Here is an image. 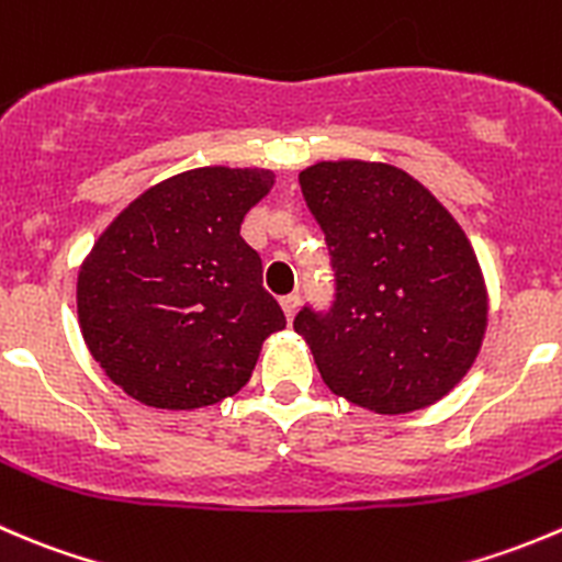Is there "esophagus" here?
Returning <instances> with one entry per match:
<instances>
[{
  "mask_svg": "<svg viewBox=\"0 0 562 562\" xmlns=\"http://www.w3.org/2000/svg\"><path fill=\"white\" fill-rule=\"evenodd\" d=\"M280 304H282V313H285V318L293 321V315H296V310H299L296 293H288V296H282Z\"/></svg>",
  "mask_w": 562,
  "mask_h": 562,
  "instance_id": "34e87169",
  "label": "esophagus"
}]
</instances>
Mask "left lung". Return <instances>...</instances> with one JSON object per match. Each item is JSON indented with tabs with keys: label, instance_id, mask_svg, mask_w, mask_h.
I'll return each mask as SVG.
<instances>
[{
	"label": "left lung",
	"instance_id": "1",
	"mask_svg": "<svg viewBox=\"0 0 562 562\" xmlns=\"http://www.w3.org/2000/svg\"><path fill=\"white\" fill-rule=\"evenodd\" d=\"M337 271L329 315L293 329L324 384L375 414L442 401L475 364L488 326L477 255L417 178L384 161H315L299 172Z\"/></svg>",
	"mask_w": 562,
	"mask_h": 562
}]
</instances>
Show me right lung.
<instances>
[{
  "label": "right lung",
  "instance_id": "add662e5",
  "mask_svg": "<svg viewBox=\"0 0 562 562\" xmlns=\"http://www.w3.org/2000/svg\"><path fill=\"white\" fill-rule=\"evenodd\" d=\"M274 187L260 167L178 172L131 200L76 277L79 329L125 395L192 412L236 395L285 329L241 222Z\"/></svg>",
  "mask_w": 562,
  "mask_h": 562
}]
</instances>
